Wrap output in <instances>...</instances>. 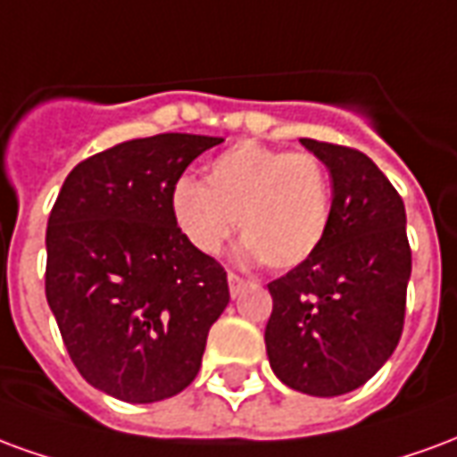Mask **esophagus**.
<instances>
[{
	"mask_svg": "<svg viewBox=\"0 0 457 457\" xmlns=\"http://www.w3.org/2000/svg\"><path fill=\"white\" fill-rule=\"evenodd\" d=\"M228 284H229V294H232V298H237L242 291H245V287H247V281L242 277H237V274H228Z\"/></svg>",
	"mask_w": 457,
	"mask_h": 457,
	"instance_id": "1",
	"label": "esophagus"
}]
</instances>
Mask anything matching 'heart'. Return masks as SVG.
I'll return each mask as SVG.
<instances>
[{"label":"heart","mask_w":457,"mask_h":457,"mask_svg":"<svg viewBox=\"0 0 457 457\" xmlns=\"http://www.w3.org/2000/svg\"><path fill=\"white\" fill-rule=\"evenodd\" d=\"M169 210L180 237L203 257L220 254L239 218V257L284 271L326 239L330 180L313 154L242 141L210 161L205 183L176 180Z\"/></svg>","instance_id":"obj_1"}]
</instances>
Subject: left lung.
<instances>
[{
	"mask_svg": "<svg viewBox=\"0 0 457 457\" xmlns=\"http://www.w3.org/2000/svg\"><path fill=\"white\" fill-rule=\"evenodd\" d=\"M301 144L330 173V222L313 257L269 284L274 308L264 340L287 386L340 396L372 379L402 337L411 278L406 210L362 151Z\"/></svg>",
	"mask_w": 457,
	"mask_h": 457,
	"instance_id": "1",
	"label": "left lung"
}]
</instances>
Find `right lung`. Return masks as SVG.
Wrapping results in <instances>:
<instances>
[{
  "instance_id": "right-lung-1",
  "label": "right lung",
  "mask_w": 457,
  "mask_h": 457,
  "mask_svg": "<svg viewBox=\"0 0 457 457\" xmlns=\"http://www.w3.org/2000/svg\"><path fill=\"white\" fill-rule=\"evenodd\" d=\"M205 134L121 141L78 163L46 229V298L85 382L127 403L183 392L210 326L229 303L228 274L173 225L169 195Z\"/></svg>"
}]
</instances>
